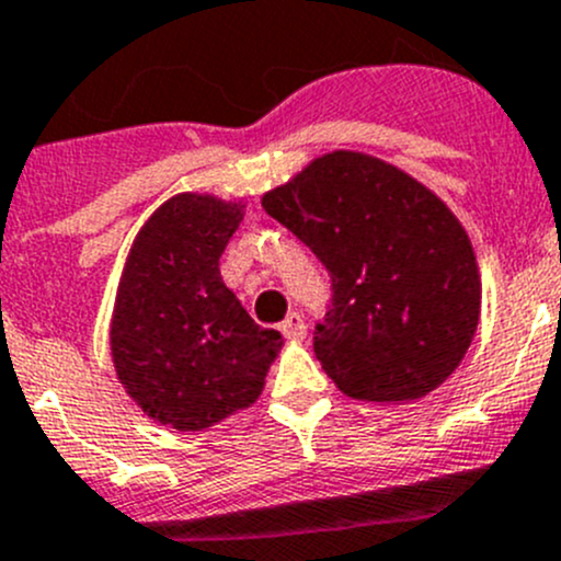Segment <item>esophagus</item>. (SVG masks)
I'll list each match as a JSON object with an SVG mask.
<instances>
[{
    "instance_id": "obj_1",
    "label": "esophagus",
    "mask_w": 561,
    "mask_h": 561,
    "mask_svg": "<svg viewBox=\"0 0 561 561\" xmlns=\"http://www.w3.org/2000/svg\"><path fill=\"white\" fill-rule=\"evenodd\" d=\"M280 333H284L286 339H302V335H306V322H302L300 313L291 311L289 317L280 322Z\"/></svg>"
}]
</instances>
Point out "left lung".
Wrapping results in <instances>:
<instances>
[{
	"instance_id": "obj_1",
	"label": "left lung",
	"mask_w": 561,
	"mask_h": 561,
	"mask_svg": "<svg viewBox=\"0 0 561 561\" xmlns=\"http://www.w3.org/2000/svg\"><path fill=\"white\" fill-rule=\"evenodd\" d=\"M261 206L330 272L313 352L339 391L413 402L460 366L482 284L468 233L440 197L393 164L333 151Z\"/></svg>"
}]
</instances>
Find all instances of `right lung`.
I'll return each instance as SVG.
<instances>
[{"mask_svg": "<svg viewBox=\"0 0 561 561\" xmlns=\"http://www.w3.org/2000/svg\"><path fill=\"white\" fill-rule=\"evenodd\" d=\"M239 204L175 195L137 233L110 344L117 380L159 424L197 432L248 408L284 339L222 284L220 255Z\"/></svg>", "mask_w": 561, "mask_h": 561, "instance_id": "add662e5", "label": "right lung"}]
</instances>
